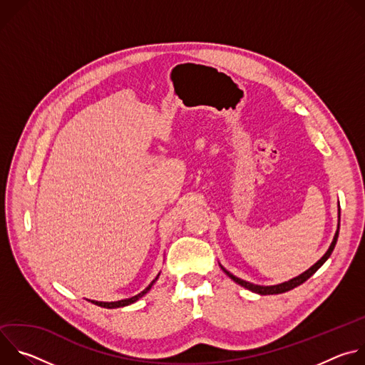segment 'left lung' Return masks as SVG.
I'll return each instance as SVG.
<instances>
[{"mask_svg":"<svg viewBox=\"0 0 365 365\" xmlns=\"http://www.w3.org/2000/svg\"><path fill=\"white\" fill-rule=\"evenodd\" d=\"M338 207H339V202H338ZM338 217H341L339 210H338ZM338 234H339V224H338V230H336V232H335V235H334V240H332V242H331L328 251L322 255V258L318 259V262H317L314 266H312L310 269H307L304 273L299 274L297 277H294V279H292V280H289V282L280 283V284H274V286H258V284H252V283H250V282H245V280L238 279L237 276L231 274V273H230L228 270H225L222 266H221V269H222V270L225 272V274H227L230 279H232L235 283H238L240 286H242V287H245V289H248V290H251V292H254V293H258V294H279V293H284V292H289V290H292V289L300 286V284L304 283L310 276H314V274L318 272V269L331 257V254H332V251H334V248H335V244H336V241H338Z\"/></svg>","mask_w":365,"mask_h":365,"instance_id":"8db88e82","label":"left lung"}]
</instances>
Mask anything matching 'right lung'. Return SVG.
<instances>
[{"instance_id": "right-lung-1", "label": "right lung", "mask_w": 365, "mask_h": 365, "mask_svg": "<svg viewBox=\"0 0 365 365\" xmlns=\"http://www.w3.org/2000/svg\"><path fill=\"white\" fill-rule=\"evenodd\" d=\"M159 276H160V273L158 274V277H155L150 284H148V287H145L141 293H138V294H135V296H133V297H130V299H123V300H118V302H96V300H91L92 303H95V304H98V306H101V307H107V309H114V307H123V306H127V304H131V303H134V302H137L140 297H143L150 289H151V286L154 284V282L159 279Z\"/></svg>"}]
</instances>
